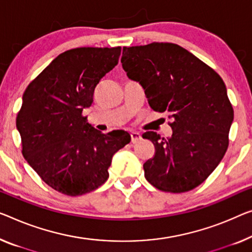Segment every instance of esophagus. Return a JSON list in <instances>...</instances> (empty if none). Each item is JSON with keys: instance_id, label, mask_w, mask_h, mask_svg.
<instances>
[{"instance_id": "obj_1", "label": "esophagus", "mask_w": 252, "mask_h": 252, "mask_svg": "<svg viewBox=\"0 0 252 252\" xmlns=\"http://www.w3.org/2000/svg\"><path fill=\"white\" fill-rule=\"evenodd\" d=\"M130 136H131V142H132V144H136V142H138L141 139V134L139 132H136V131H132V132L130 133Z\"/></svg>"}]
</instances>
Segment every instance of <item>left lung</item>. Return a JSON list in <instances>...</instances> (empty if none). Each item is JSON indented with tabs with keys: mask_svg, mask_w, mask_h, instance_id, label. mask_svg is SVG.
I'll use <instances>...</instances> for the list:
<instances>
[{
	"mask_svg": "<svg viewBox=\"0 0 252 252\" xmlns=\"http://www.w3.org/2000/svg\"><path fill=\"white\" fill-rule=\"evenodd\" d=\"M126 76L145 90L149 106L167 112L171 138L142 134L155 146L145 178L158 190L181 193L201 185L228 147L233 107L220 74L186 48L172 43L123 47Z\"/></svg>",
	"mask_w": 252,
	"mask_h": 252,
	"instance_id": "1",
	"label": "left lung"
}]
</instances>
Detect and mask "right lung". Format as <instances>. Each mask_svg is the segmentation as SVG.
Segmentation results:
<instances>
[{
  "label": "right lung",
  "mask_w": 252,
  "mask_h": 252,
  "mask_svg": "<svg viewBox=\"0 0 252 252\" xmlns=\"http://www.w3.org/2000/svg\"><path fill=\"white\" fill-rule=\"evenodd\" d=\"M120 54V46L66 51L30 82L22 96L17 115L22 155L47 186L66 196H81L105 183L112 157L131 140L123 130L102 133L82 115Z\"/></svg>",
  "instance_id": "1"
}]
</instances>
